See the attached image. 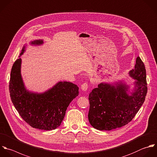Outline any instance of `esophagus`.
<instances>
[{
	"instance_id": "obj_1",
	"label": "esophagus",
	"mask_w": 157,
	"mask_h": 157,
	"mask_svg": "<svg viewBox=\"0 0 157 157\" xmlns=\"http://www.w3.org/2000/svg\"><path fill=\"white\" fill-rule=\"evenodd\" d=\"M81 89H82V90H83V91H86L87 90V89H88V84L87 83V82H84V84H82V85H81Z\"/></svg>"
}]
</instances>
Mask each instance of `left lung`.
<instances>
[{
    "label": "left lung",
    "mask_w": 157,
    "mask_h": 157,
    "mask_svg": "<svg viewBox=\"0 0 157 157\" xmlns=\"http://www.w3.org/2000/svg\"><path fill=\"white\" fill-rule=\"evenodd\" d=\"M135 81L132 91L124 81L101 82L90 93L88 119L98 130H111L128 124L145 101L147 92L146 71L138 56L135 68L128 73Z\"/></svg>",
    "instance_id": "left-lung-1"
}]
</instances>
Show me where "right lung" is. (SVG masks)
Here are the masks:
<instances>
[{"mask_svg": "<svg viewBox=\"0 0 157 157\" xmlns=\"http://www.w3.org/2000/svg\"><path fill=\"white\" fill-rule=\"evenodd\" d=\"M43 43V40H36L30 44L36 46ZM25 48L26 45L24 46L11 68L9 84L11 100L20 116L32 127L55 130L60 125L70 103L78 95L79 87L70 82L59 81L43 93L27 90L21 73L20 58Z\"/></svg>", "mask_w": 157, "mask_h": 157, "instance_id": "obj_1", "label": "right lung"}]
</instances>
